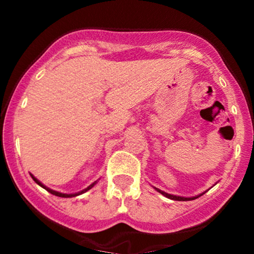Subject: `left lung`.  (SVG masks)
<instances>
[{
	"label": "left lung",
	"instance_id": "1",
	"mask_svg": "<svg viewBox=\"0 0 254 254\" xmlns=\"http://www.w3.org/2000/svg\"><path fill=\"white\" fill-rule=\"evenodd\" d=\"M156 190L158 191V193H161L162 194V195H165V196H167V198H170V199H172V200H178V201H187V200H194V199H196V198H199V196H201L203 195V194H200V195H198V196H191V198H184V196H178V195H173V194H168V193H166V191H163V190H160V189L158 188H155Z\"/></svg>",
	"mask_w": 254,
	"mask_h": 254
}]
</instances>
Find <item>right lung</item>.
I'll return each mask as SVG.
<instances>
[{
    "label": "right lung",
    "instance_id": "add662e5",
    "mask_svg": "<svg viewBox=\"0 0 254 254\" xmlns=\"http://www.w3.org/2000/svg\"><path fill=\"white\" fill-rule=\"evenodd\" d=\"M30 176H32V178H33V179H34V182H35V183H37V184H39V186H40V187H43V188H44V189H45V190H48V191H49V193L54 194V195H56V196H61V198H72V196H77V195H79V194H83V193H86V191H87V190H89V189H91V188H92V187H93V186H94V184H96V183H97V182H94V183H92V184H91V186H88V187H87V188H86V189H83V190L78 191V193H73V194H65V193H60V191H55V190H53V189L48 188V187H45V186H44V184H43V183H42V182H39V181H38V179H37V178H35V177H34V176H33V175H30Z\"/></svg>",
    "mask_w": 254,
    "mask_h": 254
}]
</instances>
